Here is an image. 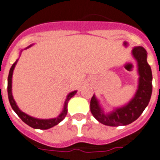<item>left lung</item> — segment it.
<instances>
[{
    "instance_id": "left-lung-1",
    "label": "left lung",
    "mask_w": 160,
    "mask_h": 160,
    "mask_svg": "<svg viewBox=\"0 0 160 160\" xmlns=\"http://www.w3.org/2000/svg\"><path fill=\"white\" fill-rule=\"evenodd\" d=\"M133 58L137 64L138 87L134 97L122 107H114L106 112L95 95L90 101V111L100 123L108 126L127 125L136 121L148 107L152 91V70L147 61L148 53L142 47H135L132 52Z\"/></svg>"
}]
</instances>
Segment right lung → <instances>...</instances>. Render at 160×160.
Returning <instances> with one entry per match:
<instances>
[{
	"instance_id": "1",
	"label": "right lung",
	"mask_w": 160,
	"mask_h": 160,
	"mask_svg": "<svg viewBox=\"0 0 160 160\" xmlns=\"http://www.w3.org/2000/svg\"><path fill=\"white\" fill-rule=\"evenodd\" d=\"M32 45H30L29 47H27L26 48H31ZM25 48V49H26ZM23 50H21L20 53ZM18 59H17L15 63L12 66V67L10 68V71H9V74H8V99H9V102H10V105H11L12 110L14 111L15 112L17 113L18 117L20 118L23 122L28 124L29 126L32 127L34 129H48L52 128V127L55 126L58 123H59L61 121H62L65 118H66V114H67V104H68V101L71 100V98H72L76 94L78 90H74V91L71 92L67 94L66 96V101H65V104H64V107H63L62 112L59 114V116L56 118H48V119H42V118H37L31 117L28 114L24 113V112L18 108V107L17 106V103L15 102L14 99H13V96H12V73H13V70L15 68V66L18 62Z\"/></svg>"
}]
</instances>
